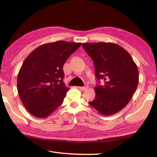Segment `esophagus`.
<instances>
[{
	"mask_svg": "<svg viewBox=\"0 0 157 157\" xmlns=\"http://www.w3.org/2000/svg\"><path fill=\"white\" fill-rule=\"evenodd\" d=\"M88 86L86 85L85 86H83V87H78V88L79 90H86V89L88 88Z\"/></svg>",
	"mask_w": 157,
	"mask_h": 157,
	"instance_id": "1",
	"label": "esophagus"
}]
</instances>
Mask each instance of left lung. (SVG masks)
Wrapping results in <instances>:
<instances>
[{
  "label": "left lung",
  "mask_w": 157,
  "mask_h": 157,
  "mask_svg": "<svg viewBox=\"0 0 157 157\" xmlns=\"http://www.w3.org/2000/svg\"><path fill=\"white\" fill-rule=\"evenodd\" d=\"M95 67V76L104 84L95 86V98L89 104L102 115L121 111L138 87V69L132 56L113 43H83Z\"/></svg>",
  "instance_id": "1"
}]
</instances>
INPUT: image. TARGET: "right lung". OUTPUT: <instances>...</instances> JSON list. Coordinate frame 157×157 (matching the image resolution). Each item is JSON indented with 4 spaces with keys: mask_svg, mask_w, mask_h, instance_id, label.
I'll return each instance as SVG.
<instances>
[{
    "mask_svg": "<svg viewBox=\"0 0 157 157\" xmlns=\"http://www.w3.org/2000/svg\"><path fill=\"white\" fill-rule=\"evenodd\" d=\"M81 43L57 41L34 50L21 67L17 90L23 105L38 118H45L61 105L69 88L63 82V65Z\"/></svg>",
    "mask_w": 157,
    "mask_h": 157,
    "instance_id": "right-lung-1",
    "label": "right lung"
}]
</instances>
